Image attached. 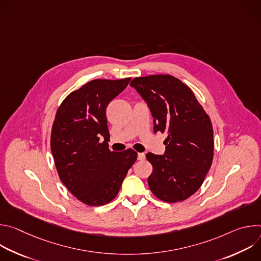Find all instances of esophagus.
<instances>
[{
  "mask_svg": "<svg viewBox=\"0 0 261 261\" xmlns=\"http://www.w3.org/2000/svg\"><path fill=\"white\" fill-rule=\"evenodd\" d=\"M137 159H138V160H144V159H145V155H144L143 153H138Z\"/></svg>",
  "mask_w": 261,
  "mask_h": 261,
  "instance_id": "1",
  "label": "esophagus"
}]
</instances>
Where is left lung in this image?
Listing matches in <instances>:
<instances>
[{
  "label": "left lung",
  "instance_id": "left-lung-1",
  "mask_svg": "<svg viewBox=\"0 0 261 261\" xmlns=\"http://www.w3.org/2000/svg\"><path fill=\"white\" fill-rule=\"evenodd\" d=\"M130 86L150 107L154 132L167 134L163 156L146 154L153 165L148 187L165 202L189 198L201 187L214 158L208 115L191 89L168 74L135 77Z\"/></svg>",
  "mask_w": 261,
  "mask_h": 261
}]
</instances>
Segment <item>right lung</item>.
I'll return each instance as SVG.
<instances>
[{
    "mask_svg": "<svg viewBox=\"0 0 261 261\" xmlns=\"http://www.w3.org/2000/svg\"><path fill=\"white\" fill-rule=\"evenodd\" d=\"M130 80L91 81L70 93L57 110L50 135L56 168L70 193L87 205L115 199L137 159L132 148L111 152L107 142L106 107Z\"/></svg>",
    "mask_w": 261,
    "mask_h": 261,
    "instance_id": "right-lung-1",
    "label": "right lung"
}]
</instances>
